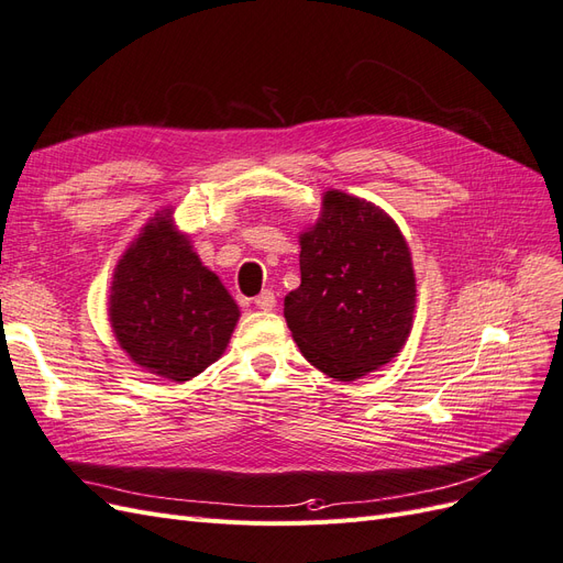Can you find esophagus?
<instances>
[{"label": "esophagus", "instance_id": "1", "mask_svg": "<svg viewBox=\"0 0 563 563\" xmlns=\"http://www.w3.org/2000/svg\"><path fill=\"white\" fill-rule=\"evenodd\" d=\"M255 308H258V310H265V312H269V310H275V305H277V298H275V294H272V291H267V288H265V291L261 294V296H255Z\"/></svg>", "mask_w": 563, "mask_h": 563}]
</instances>
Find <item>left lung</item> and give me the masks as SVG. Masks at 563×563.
Instances as JSON below:
<instances>
[{"instance_id": "1", "label": "left lung", "mask_w": 563, "mask_h": 563, "mask_svg": "<svg viewBox=\"0 0 563 563\" xmlns=\"http://www.w3.org/2000/svg\"><path fill=\"white\" fill-rule=\"evenodd\" d=\"M298 242L300 286L284 298V317L305 360L343 383L395 360L413 329L416 272L391 216L329 190Z\"/></svg>"}]
</instances>
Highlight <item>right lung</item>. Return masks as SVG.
<instances>
[{
  "mask_svg": "<svg viewBox=\"0 0 563 563\" xmlns=\"http://www.w3.org/2000/svg\"><path fill=\"white\" fill-rule=\"evenodd\" d=\"M108 317L119 347L135 366L185 383L223 356L240 308L166 207L119 258Z\"/></svg>",
  "mask_w": 563,
  "mask_h": 563,
  "instance_id": "right-lung-1",
  "label": "right lung"
}]
</instances>
